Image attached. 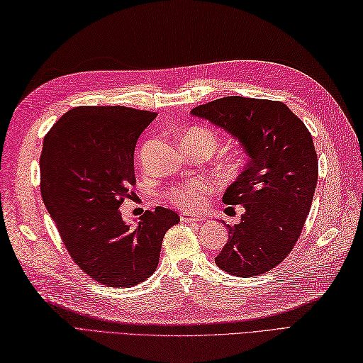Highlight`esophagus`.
<instances>
[{
    "label": "esophagus",
    "instance_id": "obj_1",
    "mask_svg": "<svg viewBox=\"0 0 363 363\" xmlns=\"http://www.w3.org/2000/svg\"><path fill=\"white\" fill-rule=\"evenodd\" d=\"M180 220L184 223H203L205 217L200 214H191V212H180Z\"/></svg>",
    "mask_w": 363,
    "mask_h": 363
}]
</instances>
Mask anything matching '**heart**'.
Listing matches in <instances>:
<instances>
[{
    "label": "heart",
    "mask_w": 363,
    "mask_h": 363,
    "mask_svg": "<svg viewBox=\"0 0 363 363\" xmlns=\"http://www.w3.org/2000/svg\"><path fill=\"white\" fill-rule=\"evenodd\" d=\"M183 138H189L208 146L211 151H214L217 145V137L214 132L203 128H194L191 129ZM212 192L211 183L201 179H189L184 183L179 184L171 191V199L177 206L180 208H197L200 203L205 201V199Z\"/></svg>",
    "instance_id": "heart-1"
}]
</instances>
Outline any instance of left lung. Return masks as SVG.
Returning <instances> with one entry per match:
<instances>
[{
    "instance_id": "left-lung-1",
    "label": "left lung",
    "mask_w": 363,
    "mask_h": 363,
    "mask_svg": "<svg viewBox=\"0 0 363 363\" xmlns=\"http://www.w3.org/2000/svg\"><path fill=\"white\" fill-rule=\"evenodd\" d=\"M231 135L248 163L223 194L243 205L240 223L216 257L235 277L268 272L286 259L302 233L317 184V154L303 121L281 101L225 96L191 111Z\"/></svg>"
}]
</instances>
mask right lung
I'll use <instances>...</instances> for the list:
<instances>
[{
	"label": "right lung",
	"instance_id": "right-lung-1",
	"mask_svg": "<svg viewBox=\"0 0 363 363\" xmlns=\"http://www.w3.org/2000/svg\"><path fill=\"white\" fill-rule=\"evenodd\" d=\"M157 113L125 106L67 111L43 141L41 196L70 257L101 285L129 288L151 277L177 212L157 206L132 226L120 206L135 184L137 140Z\"/></svg>",
	"mask_w": 363,
	"mask_h": 363
}]
</instances>
